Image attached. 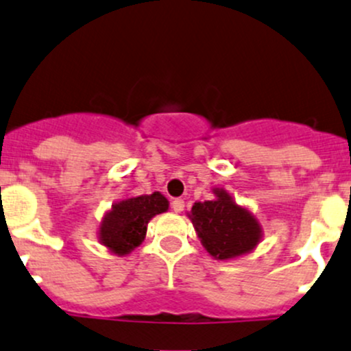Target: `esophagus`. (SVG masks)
<instances>
[{
	"label": "esophagus",
	"instance_id": "1",
	"mask_svg": "<svg viewBox=\"0 0 351 351\" xmlns=\"http://www.w3.org/2000/svg\"><path fill=\"white\" fill-rule=\"evenodd\" d=\"M171 208H173V212L182 213L183 210H185V202H183L182 198H175V200L171 202Z\"/></svg>",
	"mask_w": 351,
	"mask_h": 351
}]
</instances>
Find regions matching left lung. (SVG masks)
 Segmentation results:
<instances>
[{"label":"left lung","instance_id":"left-lung-1","mask_svg":"<svg viewBox=\"0 0 351 351\" xmlns=\"http://www.w3.org/2000/svg\"><path fill=\"white\" fill-rule=\"evenodd\" d=\"M213 193L215 200L197 202L188 215L202 245L219 261L250 252L261 241V225L256 217L235 204L225 190L215 188Z\"/></svg>","mask_w":351,"mask_h":351}]
</instances>
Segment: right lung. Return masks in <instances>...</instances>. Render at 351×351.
<instances>
[{
    "mask_svg": "<svg viewBox=\"0 0 351 351\" xmlns=\"http://www.w3.org/2000/svg\"><path fill=\"white\" fill-rule=\"evenodd\" d=\"M168 210V200L161 193L126 198L112 205L99 228V239L110 252L126 256L145 241L147 222Z\"/></svg>",
    "mask_w": 351,
    "mask_h": 351,
    "instance_id": "right-lung-1",
    "label": "right lung"
}]
</instances>
